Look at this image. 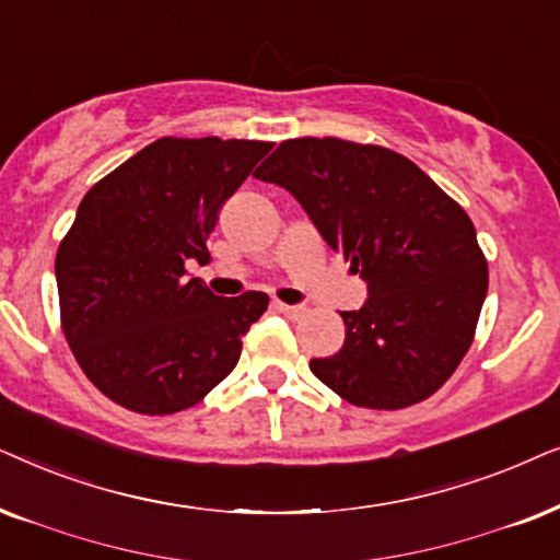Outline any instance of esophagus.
<instances>
[{"mask_svg": "<svg viewBox=\"0 0 560 560\" xmlns=\"http://www.w3.org/2000/svg\"><path fill=\"white\" fill-rule=\"evenodd\" d=\"M273 307L279 310L281 315H287L289 319H300V317L304 315V307H302V304H284V302H276Z\"/></svg>", "mask_w": 560, "mask_h": 560, "instance_id": "1", "label": "esophagus"}]
</instances>
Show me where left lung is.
Listing matches in <instances>:
<instances>
[{"label":"left lung","instance_id":"8db88e82","mask_svg":"<svg viewBox=\"0 0 560 560\" xmlns=\"http://www.w3.org/2000/svg\"><path fill=\"white\" fill-rule=\"evenodd\" d=\"M287 189L366 281L340 312L346 342L312 358L319 382L355 407L401 409L448 382L487 300L474 222L405 155L338 138L284 140L253 174Z\"/></svg>","mask_w":560,"mask_h":560}]
</instances>
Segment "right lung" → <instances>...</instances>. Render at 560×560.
<instances>
[{
    "label": "right lung",
    "instance_id": "add662e5",
    "mask_svg": "<svg viewBox=\"0 0 560 560\" xmlns=\"http://www.w3.org/2000/svg\"><path fill=\"white\" fill-rule=\"evenodd\" d=\"M271 148L161 138L81 199L56 256L63 335L89 382L119 407L182 412L235 369L268 296L225 300L184 266L207 258L222 205Z\"/></svg>",
    "mask_w": 560,
    "mask_h": 560
}]
</instances>
